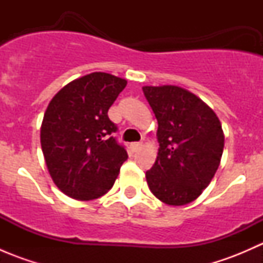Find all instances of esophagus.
Masks as SVG:
<instances>
[{
  "instance_id": "1",
  "label": "esophagus",
  "mask_w": 263,
  "mask_h": 263,
  "mask_svg": "<svg viewBox=\"0 0 263 263\" xmlns=\"http://www.w3.org/2000/svg\"><path fill=\"white\" fill-rule=\"evenodd\" d=\"M141 147H142L141 142H134V144H131V148L134 151H139Z\"/></svg>"
}]
</instances>
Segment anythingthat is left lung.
Listing matches in <instances>:
<instances>
[{
	"label": "left lung",
	"instance_id": "obj_1",
	"mask_svg": "<svg viewBox=\"0 0 263 263\" xmlns=\"http://www.w3.org/2000/svg\"><path fill=\"white\" fill-rule=\"evenodd\" d=\"M158 119L159 150L146 172L153 195L169 206L195 201L214 178L224 150L216 113L193 92L176 85L142 86Z\"/></svg>",
	"mask_w": 263,
	"mask_h": 263
}]
</instances>
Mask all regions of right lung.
Returning <instances> with one entry per match:
<instances>
[{
	"label": "right lung",
	"mask_w": 263,
	"mask_h": 263,
	"mask_svg": "<svg viewBox=\"0 0 263 263\" xmlns=\"http://www.w3.org/2000/svg\"><path fill=\"white\" fill-rule=\"evenodd\" d=\"M127 80L92 72L68 82L47 107L41 145L47 169L66 196L79 201L102 197L115 184L128 155L117 144L108 109Z\"/></svg>",
	"instance_id": "right-lung-1"
}]
</instances>
